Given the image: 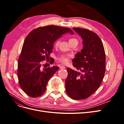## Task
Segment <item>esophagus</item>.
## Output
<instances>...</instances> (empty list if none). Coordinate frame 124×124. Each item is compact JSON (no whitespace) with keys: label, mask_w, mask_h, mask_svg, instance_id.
Listing matches in <instances>:
<instances>
[{"label":"esophagus","mask_w":124,"mask_h":124,"mask_svg":"<svg viewBox=\"0 0 124 124\" xmlns=\"http://www.w3.org/2000/svg\"><path fill=\"white\" fill-rule=\"evenodd\" d=\"M65 68V67L64 66H62L60 67V69H63Z\"/></svg>","instance_id":"esophagus-1"}]
</instances>
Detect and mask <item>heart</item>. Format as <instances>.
Listing matches in <instances>:
<instances>
[{
	"instance_id": "1",
	"label": "heart",
	"mask_w": 124,
	"mask_h": 124,
	"mask_svg": "<svg viewBox=\"0 0 124 124\" xmlns=\"http://www.w3.org/2000/svg\"><path fill=\"white\" fill-rule=\"evenodd\" d=\"M73 41H78L76 39H75V38H70L69 40V43H70L71 42H73ZM59 40L56 41L55 42V46H58L59 45ZM69 58H70V56L66 55H62L60 56V57H59L58 59L60 62L65 63H67L68 62Z\"/></svg>"
}]
</instances>
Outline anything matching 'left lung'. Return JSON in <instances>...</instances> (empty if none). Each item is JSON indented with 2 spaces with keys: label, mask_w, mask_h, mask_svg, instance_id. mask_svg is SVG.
Wrapping results in <instances>:
<instances>
[{
  "label": "left lung",
  "mask_w": 124,
  "mask_h": 124,
  "mask_svg": "<svg viewBox=\"0 0 124 124\" xmlns=\"http://www.w3.org/2000/svg\"><path fill=\"white\" fill-rule=\"evenodd\" d=\"M83 40V48L73 59V66L80 72L67 68L66 91L71 98L85 99L100 86L106 69L103 43L96 33L89 30L73 28Z\"/></svg>",
  "instance_id": "1"
}]
</instances>
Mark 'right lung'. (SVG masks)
<instances>
[{"label": "right lung", "instance_id": "add662e5", "mask_svg": "<svg viewBox=\"0 0 124 124\" xmlns=\"http://www.w3.org/2000/svg\"><path fill=\"white\" fill-rule=\"evenodd\" d=\"M66 33L73 34L70 28L49 25L36 28L26 37L18 61L17 76L27 95L35 98L46 91L48 81L59 67L42 69L41 63L50 57L55 41Z\"/></svg>", "mask_w": 124, "mask_h": 124}]
</instances>
